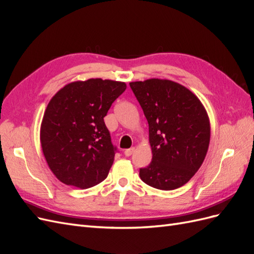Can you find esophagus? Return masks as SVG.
Masks as SVG:
<instances>
[{"instance_id":"obj_1","label":"esophagus","mask_w":254,"mask_h":254,"mask_svg":"<svg viewBox=\"0 0 254 254\" xmlns=\"http://www.w3.org/2000/svg\"><path fill=\"white\" fill-rule=\"evenodd\" d=\"M133 151H134V147H131V148H129V149H126L124 153H125L126 157H130L133 153Z\"/></svg>"}]
</instances>
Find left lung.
<instances>
[{"label":"left lung","mask_w":254,"mask_h":254,"mask_svg":"<svg viewBox=\"0 0 254 254\" xmlns=\"http://www.w3.org/2000/svg\"><path fill=\"white\" fill-rule=\"evenodd\" d=\"M129 84L149 126L152 161L140 168L142 181L162 190L184 186L200 168L209 148L206 110L178 82L150 78Z\"/></svg>","instance_id":"left-lung-1"}]
</instances>
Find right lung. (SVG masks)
<instances>
[{"mask_svg": "<svg viewBox=\"0 0 254 254\" xmlns=\"http://www.w3.org/2000/svg\"><path fill=\"white\" fill-rule=\"evenodd\" d=\"M126 88L122 81L91 78L67 83L52 97L42 119L40 142L58 180L83 190L107 178L117 148L104 118Z\"/></svg>", "mask_w": 254, "mask_h": 254, "instance_id": "obj_1", "label": "right lung"}]
</instances>
